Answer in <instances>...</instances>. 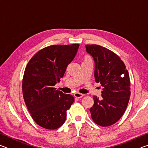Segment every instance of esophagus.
I'll return each mask as SVG.
<instances>
[{
    "instance_id": "obj_1",
    "label": "esophagus",
    "mask_w": 148,
    "mask_h": 148,
    "mask_svg": "<svg viewBox=\"0 0 148 148\" xmlns=\"http://www.w3.org/2000/svg\"><path fill=\"white\" fill-rule=\"evenodd\" d=\"M74 97H76V98H82V97H84V94H82V93H79V92H75L74 93Z\"/></svg>"
}]
</instances>
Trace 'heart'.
Returning <instances> with one entry per match:
<instances>
[{
  "label": "heart",
  "mask_w": 148,
  "mask_h": 148,
  "mask_svg": "<svg viewBox=\"0 0 148 148\" xmlns=\"http://www.w3.org/2000/svg\"><path fill=\"white\" fill-rule=\"evenodd\" d=\"M89 59V58L88 57H86V59Z\"/></svg>",
  "instance_id": "heart-1"
}]
</instances>
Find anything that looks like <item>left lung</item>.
Listing matches in <instances>:
<instances>
[{
  "mask_svg": "<svg viewBox=\"0 0 148 148\" xmlns=\"http://www.w3.org/2000/svg\"><path fill=\"white\" fill-rule=\"evenodd\" d=\"M95 62V82L101 83L102 97H93L89 109L95 123L102 127L114 124L125 113L131 96L130 79L126 66L118 56L99 45H86Z\"/></svg>",
  "mask_w": 148,
  "mask_h": 148,
  "instance_id": "8db88e82",
  "label": "left lung"
}]
</instances>
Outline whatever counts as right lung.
<instances>
[{
	"mask_svg": "<svg viewBox=\"0 0 148 148\" xmlns=\"http://www.w3.org/2000/svg\"><path fill=\"white\" fill-rule=\"evenodd\" d=\"M79 45H54L40 50L25 70L22 90L25 102L34 121L43 128L54 130L64 123L66 110L74 98L54 88L63 77Z\"/></svg>",
	"mask_w": 148,
	"mask_h": 148,
	"instance_id": "obj_1",
	"label": "right lung"
}]
</instances>
